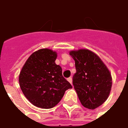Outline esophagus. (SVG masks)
Instances as JSON below:
<instances>
[{
  "mask_svg": "<svg viewBox=\"0 0 128 128\" xmlns=\"http://www.w3.org/2000/svg\"><path fill=\"white\" fill-rule=\"evenodd\" d=\"M67 80H68V81H69L70 84H72V77H69V78H67Z\"/></svg>",
  "mask_w": 128,
  "mask_h": 128,
  "instance_id": "34e87169",
  "label": "esophagus"
}]
</instances>
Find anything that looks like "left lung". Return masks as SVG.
<instances>
[{
    "mask_svg": "<svg viewBox=\"0 0 128 128\" xmlns=\"http://www.w3.org/2000/svg\"><path fill=\"white\" fill-rule=\"evenodd\" d=\"M75 62L72 84L82 105L94 110L108 98L112 88L110 70L101 59L86 49L69 52Z\"/></svg>",
    "mask_w": 128,
    "mask_h": 128,
    "instance_id": "obj_1",
    "label": "left lung"
}]
</instances>
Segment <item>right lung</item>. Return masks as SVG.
I'll return each instance as SVG.
<instances>
[{"instance_id":"1","label":"right lung","mask_w":128,"mask_h":128,"mask_svg":"<svg viewBox=\"0 0 128 128\" xmlns=\"http://www.w3.org/2000/svg\"><path fill=\"white\" fill-rule=\"evenodd\" d=\"M57 52L45 48L34 52L24 65L19 75L20 88L34 106L44 109L54 107L72 86L57 65Z\"/></svg>"}]
</instances>
